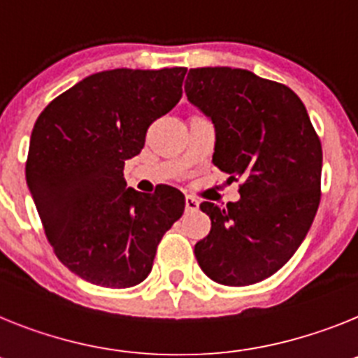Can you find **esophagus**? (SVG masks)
<instances>
[{
  "label": "esophagus",
  "instance_id": "esophagus-1",
  "mask_svg": "<svg viewBox=\"0 0 358 358\" xmlns=\"http://www.w3.org/2000/svg\"><path fill=\"white\" fill-rule=\"evenodd\" d=\"M198 207H200V203H198L196 198L185 196V210H187V213H192V210H198Z\"/></svg>",
  "mask_w": 358,
  "mask_h": 358
}]
</instances>
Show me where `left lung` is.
Masks as SVG:
<instances>
[{"instance_id": "left-lung-1", "label": "left lung", "mask_w": 358, "mask_h": 358, "mask_svg": "<svg viewBox=\"0 0 358 358\" xmlns=\"http://www.w3.org/2000/svg\"><path fill=\"white\" fill-rule=\"evenodd\" d=\"M185 93L216 124L213 162L241 182L238 201H203L210 232L194 245L213 281L247 287L278 272L303 243L321 201L322 148L288 86L241 68H192Z\"/></svg>"}]
</instances>
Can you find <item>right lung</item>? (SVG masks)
I'll list each match as a JSON object with an SVG mask.
<instances>
[{"mask_svg": "<svg viewBox=\"0 0 358 358\" xmlns=\"http://www.w3.org/2000/svg\"><path fill=\"white\" fill-rule=\"evenodd\" d=\"M185 71H99L55 97L34 124L27 183L55 256L85 281L106 288L144 281L160 239L183 214L178 189L126 187L124 162L180 101Z\"/></svg>", "mask_w": 358, "mask_h": 358, "instance_id": "add662e5", "label": "right lung"}]
</instances>
